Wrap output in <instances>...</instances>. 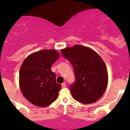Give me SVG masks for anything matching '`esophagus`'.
Segmentation results:
<instances>
[{"label":"esophagus","instance_id":"esophagus-1","mask_svg":"<svg viewBox=\"0 0 130 130\" xmlns=\"http://www.w3.org/2000/svg\"><path fill=\"white\" fill-rule=\"evenodd\" d=\"M66 87V83H63L62 84V88H65Z\"/></svg>","mask_w":130,"mask_h":130}]
</instances>
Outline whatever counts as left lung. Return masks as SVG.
Returning a JSON list of instances; mask_svg holds the SVG:
<instances>
[{
	"mask_svg": "<svg viewBox=\"0 0 130 130\" xmlns=\"http://www.w3.org/2000/svg\"><path fill=\"white\" fill-rule=\"evenodd\" d=\"M61 53L73 68L75 80L70 86L73 98L85 104L98 100L108 83L106 66L100 55L90 48L78 45L62 49Z\"/></svg>",
	"mask_w": 130,
	"mask_h": 130,
	"instance_id": "1",
	"label": "left lung"
}]
</instances>
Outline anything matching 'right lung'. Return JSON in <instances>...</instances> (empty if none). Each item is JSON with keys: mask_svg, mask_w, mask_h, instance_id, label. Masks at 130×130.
Wrapping results in <instances>:
<instances>
[{"mask_svg": "<svg viewBox=\"0 0 130 130\" xmlns=\"http://www.w3.org/2000/svg\"><path fill=\"white\" fill-rule=\"evenodd\" d=\"M59 53L55 49H43L26 57L19 70V86L23 95L31 104L47 107L57 99L61 85L56 82L51 66Z\"/></svg>", "mask_w": 130, "mask_h": 130, "instance_id": "add662e5", "label": "right lung"}]
</instances>
